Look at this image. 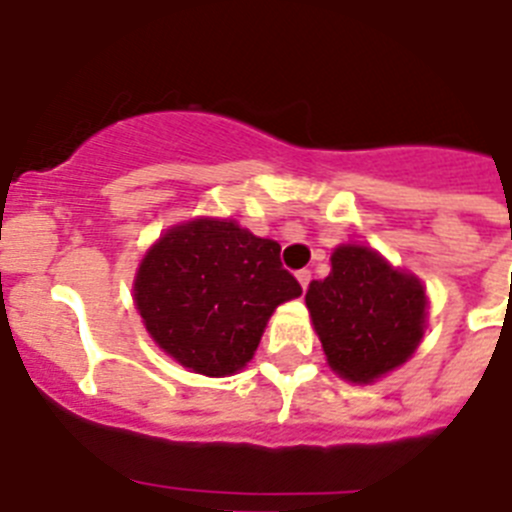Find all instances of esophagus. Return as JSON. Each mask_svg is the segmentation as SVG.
Instances as JSON below:
<instances>
[{
  "instance_id": "obj_1",
  "label": "esophagus",
  "mask_w": 512,
  "mask_h": 512,
  "mask_svg": "<svg viewBox=\"0 0 512 512\" xmlns=\"http://www.w3.org/2000/svg\"><path fill=\"white\" fill-rule=\"evenodd\" d=\"M296 281H299V286H302V289L307 291L309 281H312V273H309V270H299V273H296Z\"/></svg>"
}]
</instances>
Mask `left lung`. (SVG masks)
Masks as SVG:
<instances>
[{
	"label": "left lung",
	"instance_id": "obj_1",
	"mask_svg": "<svg viewBox=\"0 0 512 512\" xmlns=\"http://www.w3.org/2000/svg\"><path fill=\"white\" fill-rule=\"evenodd\" d=\"M304 302L330 369L359 385L401 367L424 336L422 281L362 244H341Z\"/></svg>",
	"mask_w": 512,
	"mask_h": 512
}]
</instances>
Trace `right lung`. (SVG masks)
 <instances>
[{"mask_svg":"<svg viewBox=\"0 0 512 512\" xmlns=\"http://www.w3.org/2000/svg\"><path fill=\"white\" fill-rule=\"evenodd\" d=\"M302 294L281 244L229 218L179 223L143 257L135 304L150 338L197 375H236L278 304Z\"/></svg>","mask_w":512,"mask_h":512,"instance_id":"1","label":"right lung"}]
</instances>
